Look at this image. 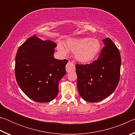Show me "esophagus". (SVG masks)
Masks as SVG:
<instances>
[{
  "instance_id": "esophagus-1",
  "label": "esophagus",
  "mask_w": 135,
  "mask_h": 135,
  "mask_svg": "<svg viewBox=\"0 0 135 135\" xmlns=\"http://www.w3.org/2000/svg\"><path fill=\"white\" fill-rule=\"evenodd\" d=\"M65 69L67 73H70L71 71H74L75 70H76L75 65L73 62L69 61V62L67 63V64L66 65Z\"/></svg>"
}]
</instances>
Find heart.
I'll return each instance as SVG.
<instances>
[{
    "instance_id": "1",
    "label": "heart",
    "mask_w": 135,
    "mask_h": 135,
    "mask_svg": "<svg viewBox=\"0 0 135 135\" xmlns=\"http://www.w3.org/2000/svg\"><path fill=\"white\" fill-rule=\"evenodd\" d=\"M101 45L99 40L95 38H71L66 41L65 46L62 43L58 44V51L65 55L67 49L74 53L75 59L81 63H88L93 61L99 53Z\"/></svg>"
}]
</instances>
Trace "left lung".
Instances as JSON below:
<instances>
[{
	"label": "left lung",
	"mask_w": 135,
	"mask_h": 135,
	"mask_svg": "<svg viewBox=\"0 0 135 135\" xmlns=\"http://www.w3.org/2000/svg\"><path fill=\"white\" fill-rule=\"evenodd\" d=\"M105 46L97 60L90 64L76 65L77 85L84 100L96 102L114 92L120 80V52L110 38L102 40Z\"/></svg>",
	"instance_id": "obj_1"
}]
</instances>
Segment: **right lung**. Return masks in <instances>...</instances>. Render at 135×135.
Wrapping results in <instances>:
<instances>
[{
    "mask_svg": "<svg viewBox=\"0 0 135 135\" xmlns=\"http://www.w3.org/2000/svg\"><path fill=\"white\" fill-rule=\"evenodd\" d=\"M56 44L36 36L29 37L18 49L15 74L21 89L31 99L47 102L58 93V84L66 73L67 59L54 57Z\"/></svg>",
    "mask_w": 135,
    "mask_h": 135,
    "instance_id": "1",
    "label": "right lung"
}]
</instances>
